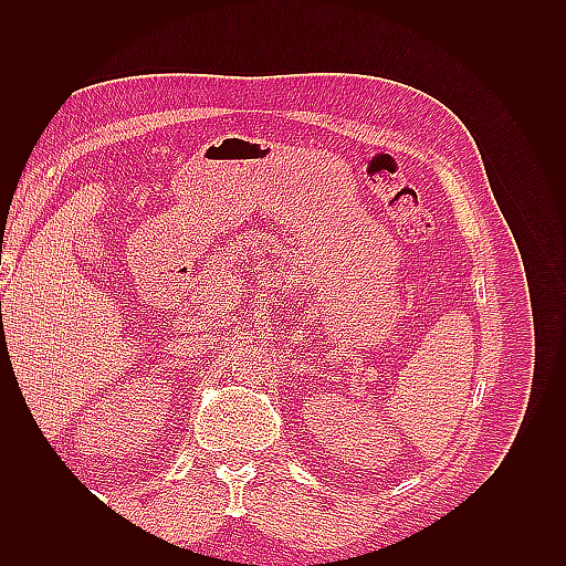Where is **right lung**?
<instances>
[{"mask_svg": "<svg viewBox=\"0 0 566 566\" xmlns=\"http://www.w3.org/2000/svg\"><path fill=\"white\" fill-rule=\"evenodd\" d=\"M0 306H2V304H0Z\"/></svg>", "mask_w": 566, "mask_h": 566, "instance_id": "obj_1", "label": "right lung"}]
</instances>
